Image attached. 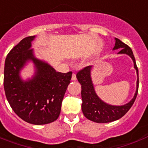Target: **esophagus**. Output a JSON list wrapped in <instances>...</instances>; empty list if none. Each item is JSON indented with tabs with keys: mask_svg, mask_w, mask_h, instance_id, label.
Instances as JSON below:
<instances>
[{
	"mask_svg": "<svg viewBox=\"0 0 148 148\" xmlns=\"http://www.w3.org/2000/svg\"><path fill=\"white\" fill-rule=\"evenodd\" d=\"M71 80L72 81H76L77 80V77H76V74H72V77H71Z\"/></svg>",
	"mask_w": 148,
	"mask_h": 148,
	"instance_id": "34e87169",
	"label": "esophagus"
}]
</instances>
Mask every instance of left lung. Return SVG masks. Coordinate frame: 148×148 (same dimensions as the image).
<instances>
[{"label": "left lung", "mask_w": 148, "mask_h": 148, "mask_svg": "<svg viewBox=\"0 0 148 148\" xmlns=\"http://www.w3.org/2000/svg\"><path fill=\"white\" fill-rule=\"evenodd\" d=\"M117 49H121L118 53H125L131 57V59L133 60L134 67L135 68L138 75L136 92L133 98L127 103L121 106L110 105L100 99L95 92L90 77L92 66L85 67L77 74V79L78 80L79 83L81 85L82 112L88 120L96 123H108L120 119L130 110L138 95L139 86L138 69L132 50L131 49V47L122 42L121 40L115 38V45L113 50Z\"/></svg>", "instance_id": "left-lung-1"}]
</instances>
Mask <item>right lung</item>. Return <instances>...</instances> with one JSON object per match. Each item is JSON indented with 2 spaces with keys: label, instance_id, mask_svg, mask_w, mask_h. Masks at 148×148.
I'll return each mask as SVG.
<instances>
[{
  "label": "right lung",
  "instance_id": "1",
  "mask_svg": "<svg viewBox=\"0 0 148 148\" xmlns=\"http://www.w3.org/2000/svg\"><path fill=\"white\" fill-rule=\"evenodd\" d=\"M34 38H24L8 53L3 88L10 107L18 117L30 124L41 125L53 122L59 117L72 72L56 71L47 63L36 58L31 49ZM30 60L35 64L36 73L31 79L23 81L19 71Z\"/></svg>",
  "mask_w": 148,
  "mask_h": 148
}]
</instances>
